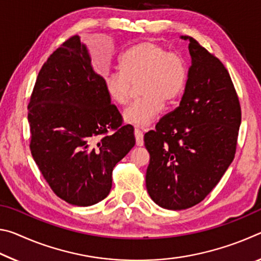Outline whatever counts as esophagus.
Wrapping results in <instances>:
<instances>
[{
	"label": "esophagus",
	"mask_w": 261,
	"mask_h": 261,
	"mask_svg": "<svg viewBox=\"0 0 261 261\" xmlns=\"http://www.w3.org/2000/svg\"><path fill=\"white\" fill-rule=\"evenodd\" d=\"M135 137H136V145H137V146H143V145H144L143 132H141L139 129H135Z\"/></svg>",
	"instance_id": "34e87169"
}]
</instances>
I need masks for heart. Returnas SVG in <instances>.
Segmentation results:
<instances>
[{
    "instance_id": "obj_1",
    "label": "heart",
    "mask_w": 261,
    "mask_h": 261,
    "mask_svg": "<svg viewBox=\"0 0 261 261\" xmlns=\"http://www.w3.org/2000/svg\"><path fill=\"white\" fill-rule=\"evenodd\" d=\"M120 72L103 77L108 98L118 106L129 103L132 84L138 81L141 96L125 109V122L138 126L151 124L161 113L163 101L173 102L184 91L188 79V64L176 51L151 40L136 43L123 53L118 62Z\"/></svg>"
}]
</instances>
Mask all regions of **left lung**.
I'll return each instance as SVG.
<instances>
[{"label": "left lung", "instance_id": "left-lung-1", "mask_svg": "<svg viewBox=\"0 0 261 261\" xmlns=\"http://www.w3.org/2000/svg\"><path fill=\"white\" fill-rule=\"evenodd\" d=\"M191 67L183 98L144 137L149 153L146 188L166 210L199 204L235 158L242 110L222 62L192 37Z\"/></svg>", "mask_w": 261, "mask_h": 261}]
</instances>
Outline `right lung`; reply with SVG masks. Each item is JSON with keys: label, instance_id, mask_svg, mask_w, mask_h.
Here are the masks:
<instances>
[{"label": "right lung", "instance_id": "right-lung-1", "mask_svg": "<svg viewBox=\"0 0 261 261\" xmlns=\"http://www.w3.org/2000/svg\"><path fill=\"white\" fill-rule=\"evenodd\" d=\"M30 149L57 197L91 206L108 196L113 169L136 140L72 35L42 65L29 102Z\"/></svg>", "mask_w": 261, "mask_h": 261}]
</instances>
